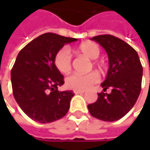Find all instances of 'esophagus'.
<instances>
[{"label": "esophagus", "mask_w": 150, "mask_h": 150, "mask_svg": "<svg viewBox=\"0 0 150 150\" xmlns=\"http://www.w3.org/2000/svg\"><path fill=\"white\" fill-rule=\"evenodd\" d=\"M74 93L75 95H78V94H83L84 91H80V90H74Z\"/></svg>", "instance_id": "esophagus-1"}]
</instances>
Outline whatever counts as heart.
Returning <instances> with one entry per match:
<instances>
[{
	"label": "heart",
	"instance_id": "obj_1",
	"mask_svg": "<svg viewBox=\"0 0 150 150\" xmlns=\"http://www.w3.org/2000/svg\"><path fill=\"white\" fill-rule=\"evenodd\" d=\"M75 53L83 54L90 60H96L101 54V49L98 44L93 42H85L81 43L75 48ZM54 63L55 68L62 74H68L71 69V56L69 51L66 48L61 49L54 56ZM98 65L97 63H95ZM100 80V76L96 72H90L86 75L73 74L66 78V85L68 88L84 91L90 88L93 85L97 83Z\"/></svg>",
	"mask_w": 150,
	"mask_h": 150
}]
</instances>
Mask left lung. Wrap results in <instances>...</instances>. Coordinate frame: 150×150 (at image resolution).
Here are the masks:
<instances>
[{"instance_id": "left-lung-1", "label": "left lung", "mask_w": 150, "mask_h": 150, "mask_svg": "<svg viewBox=\"0 0 150 150\" xmlns=\"http://www.w3.org/2000/svg\"><path fill=\"white\" fill-rule=\"evenodd\" d=\"M91 40L102 46L108 54V70L101 84L103 91L110 88L111 93H99L96 103L88 105L92 116L115 122L123 117L135 105L141 92L142 66L135 49L124 41L111 35H97Z\"/></svg>"}]
</instances>
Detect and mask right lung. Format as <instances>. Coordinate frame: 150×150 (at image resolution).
<instances>
[{
  "instance_id": "add662e5",
  "label": "right lung",
  "mask_w": 150,
  "mask_h": 150,
  "mask_svg": "<svg viewBox=\"0 0 150 150\" xmlns=\"http://www.w3.org/2000/svg\"><path fill=\"white\" fill-rule=\"evenodd\" d=\"M76 41L46 33L19 52L11 70L13 94L20 108L32 120L48 123L68 113L75 94L71 90H58L64 80L54 60L63 46Z\"/></svg>"
}]
</instances>
